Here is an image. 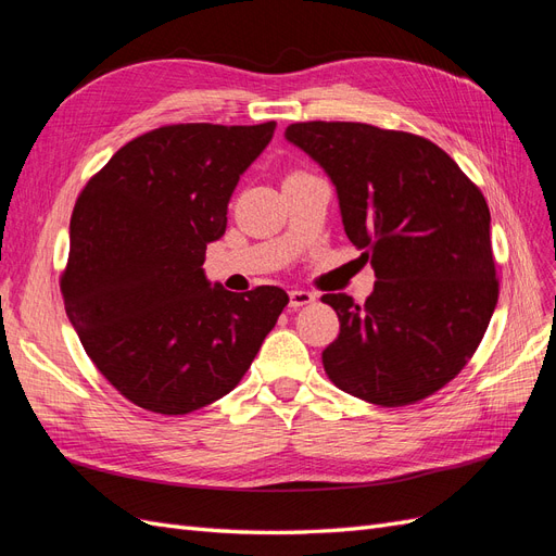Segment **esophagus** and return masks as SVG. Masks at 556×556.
Wrapping results in <instances>:
<instances>
[{
    "label": "esophagus",
    "mask_w": 556,
    "mask_h": 556,
    "mask_svg": "<svg viewBox=\"0 0 556 556\" xmlns=\"http://www.w3.org/2000/svg\"><path fill=\"white\" fill-rule=\"evenodd\" d=\"M315 301V294L313 292H306V290H292L290 292V306L292 308H301V306H308Z\"/></svg>",
    "instance_id": "1"
}]
</instances>
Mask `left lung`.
<instances>
[{
  "instance_id": "8db88e82",
  "label": "left lung",
  "mask_w": 556,
  "mask_h": 556,
  "mask_svg": "<svg viewBox=\"0 0 556 556\" xmlns=\"http://www.w3.org/2000/svg\"><path fill=\"white\" fill-rule=\"evenodd\" d=\"M285 139L323 166L343 229L376 271L355 304L325 294L341 331L323 364L376 406L439 392L473 357L498 301L490 206L445 150L364 123H294Z\"/></svg>"
}]
</instances>
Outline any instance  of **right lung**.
I'll use <instances>...</instances> for the list:
<instances>
[{"label": "right lung", "instance_id": "obj_1", "mask_svg": "<svg viewBox=\"0 0 556 556\" xmlns=\"http://www.w3.org/2000/svg\"><path fill=\"white\" fill-rule=\"evenodd\" d=\"M264 125H169L123 146L83 188L60 288L102 376L139 408L185 415L229 394L290 296L204 274L227 204L274 139Z\"/></svg>", "mask_w": 556, "mask_h": 556}]
</instances>
